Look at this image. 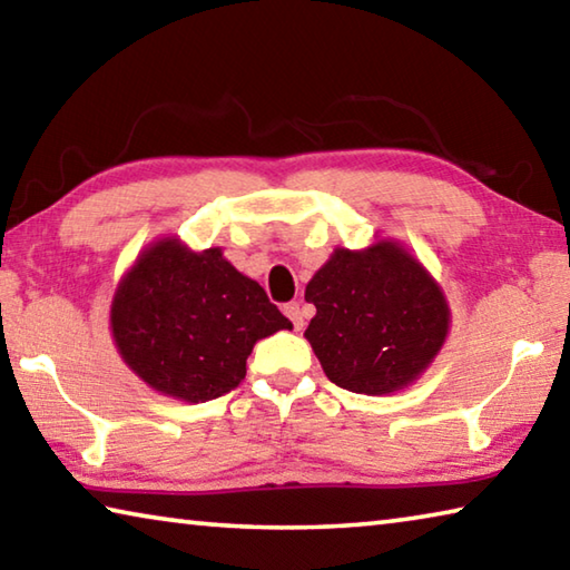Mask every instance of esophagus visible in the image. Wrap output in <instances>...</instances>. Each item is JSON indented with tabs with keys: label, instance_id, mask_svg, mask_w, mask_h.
Here are the masks:
<instances>
[{
	"label": "esophagus",
	"instance_id": "esophagus-1",
	"mask_svg": "<svg viewBox=\"0 0 570 570\" xmlns=\"http://www.w3.org/2000/svg\"><path fill=\"white\" fill-rule=\"evenodd\" d=\"M284 314L288 316V320H292V324L296 326V330H302V326H304V312H302V304H298V302H288V304L284 306Z\"/></svg>",
	"mask_w": 570,
	"mask_h": 570
}]
</instances>
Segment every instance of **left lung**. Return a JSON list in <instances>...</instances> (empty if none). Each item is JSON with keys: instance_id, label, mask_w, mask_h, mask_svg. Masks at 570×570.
I'll use <instances>...</instances> for the list:
<instances>
[{"instance_id": "obj_1", "label": "left lung", "mask_w": 570, "mask_h": 570, "mask_svg": "<svg viewBox=\"0 0 570 570\" xmlns=\"http://www.w3.org/2000/svg\"><path fill=\"white\" fill-rule=\"evenodd\" d=\"M304 336L336 387L387 394L432 362L448 334L445 296L397 244L336 248L306 286Z\"/></svg>"}]
</instances>
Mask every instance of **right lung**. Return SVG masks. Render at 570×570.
Returning a JSON list of instances; mask_svg holds the SVG:
<instances>
[{
  "label": "right lung",
  "instance_id": "add662e5",
  "mask_svg": "<svg viewBox=\"0 0 570 570\" xmlns=\"http://www.w3.org/2000/svg\"><path fill=\"white\" fill-rule=\"evenodd\" d=\"M115 344L153 390L186 402L224 397L246 377L254 344L292 322L220 248L190 254L158 240L122 278L110 312Z\"/></svg>",
  "mask_w": 570,
  "mask_h": 570
}]
</instances>
